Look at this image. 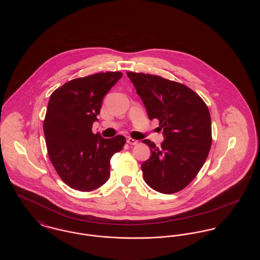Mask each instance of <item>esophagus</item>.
Listing matches in <instances>:
<instances>
[{
  "instance_id": "esophagus-1",
  "label": "esophagus",
  "mask_w": 260,
  "mask_h": 260,
  "mask_svg": "<svg viewBox=\"0 0 260 260\" xmlns=\"http://www.w3.org/2000/svg\"><path fill=\"white\" fill-rule=\"evenodd\" d=\"M126 142L129 144V145H137L138 144V141L136 139H133L131 137H126Z\"/></svg>"
}]
</instances>
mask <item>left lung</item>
I'll use <instances>...</instances> for the list:
<instances>
[{"label": "left lung", "instance_id": "left-lung-1", "mask_svg": "<svg viewBox=\"0 0 260 260\" xmlns=\"http://www.w3.org/2000/svg\"><path fill=\"white\" fill-rule=\"evenodd\" d=\"M142 99L149 119H158L165 140L161 146L149 139L151 157L141 166L152 189L173 194L198 174L211 146V120L207 104L185 85L156 75L126 72Z\"/></svg>", "mask_w": 260, "mask_h": 260}]
</instances>
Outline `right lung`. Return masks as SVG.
<instances>
[{
    "mask_svg": "<svg viewBox=\"0 0 260 260\" xmlns=\"http://www.w3.org/2000/svg\"><path fill=\"white\" fill-rule=\"evenodd\" d=\"M106 72L78 78L55 89L48 104L44 134L50 161L68 186L89 192L110 176V159L121 151L125 137L103 138L91 131L104 95L121 78Z\"/></svg>",
    "mask_w": 260,
    "mask_h": 260,
    "instance_id": "right-lung-1",
    "label": "right lung"
}]
</instances>
